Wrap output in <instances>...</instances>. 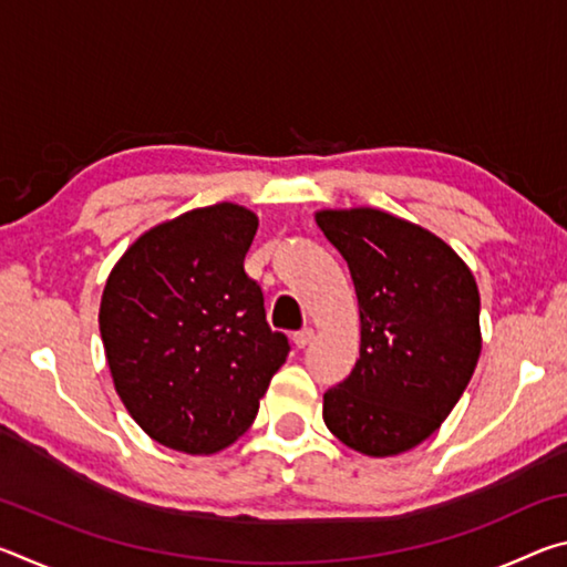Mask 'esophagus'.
Wrapping results in <instances>:
<instances>
[{
    "label": "esophagus",
    "mask_w": 567,
    "mask_h": 567,
    "mask_svg": "<svg viewBox=\"0 0 567 567\" xmlns=\"http://www.w3.org/2000/svg\"><path fill=\"white\" fill-rule=\"evenodd\" d=\"M312 338H315V330L312 328H305V330L292 334V342H295V348L302 350V348H307V344L312 342Z\"/></svg>",
    "instance_id": "34e87169"
}]
</instances>
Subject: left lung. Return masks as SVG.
I'll return each mask as SVG.
<instances>
[{
  "instance_id": "8db88e82",
  "label": "left lung",
  "mask_w": 567,
  "mask_h": 567,
  "mask_svg": "<svg viewBox=\"0 0 567 567\" xmlns=\"http://www.w3.org/2000/svg\"><path fill=\"white\" fill-rule=\"evenodd\" d=\"M315 223L348 262L360 307V360L324 392V425L362 455L408 453L443 425L475 372V277L437 235L382 209H320Z\"/></svg>"
}]
</instances>
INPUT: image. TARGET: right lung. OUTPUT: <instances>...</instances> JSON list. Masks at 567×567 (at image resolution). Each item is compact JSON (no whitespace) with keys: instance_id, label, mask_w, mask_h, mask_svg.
<instances>
[{"instance_id":"add662e5","label":"right lung","mask_w":567,"mask_h":567,"mask_svg":"<svg viewBox=\"0 0 567 567\" xmlns=\"http://www.w3.org/2000/svg\"><path fill=\"white\" fill-rule=\"evenodd\" d=\"M257 215L219 203L159 223L112 267L100 302L120 400L159 445L213 455L252 425L290 344L245 272Z\"/></svg>"}]
</instances>
